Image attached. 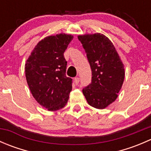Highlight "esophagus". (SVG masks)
<instances>
[{"instance_id": "1", "label": "esophagus", "mask_w": 151, "mask_h": 151, "mask_svg": "<svg viewBox=\"0 0 151 151\" xmlns=\"http://www.w3.org/2000/svg\"><path fill=\"white\" fill-rule=\"evenodd\" d=\"M74 83H75L76 85H78L79 83H80V78L79 77H75L74 78Z\"/></svg>"}]
</instances>
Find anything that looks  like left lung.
<instances>
[{
    "mask_svg": "<svg viewBox=\"0 0 151 151\" xmlns=\"http://www.w3.org/2000/svg\"><path fill=\"white\" fill-rule=\"evenodd\" d=\"M78 39L92 71L91 83L83 93L91 106L104 109L118 98L124 80V66L113 44L104 35H80Z\"/></svg>",
    "mask_w": 151,
    "mask_h": 151,
    "instance_id": "obj_1",
    "label": "left lung"
}]
</instances>
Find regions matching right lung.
I'll list each match as a JSON object with an SVG mask.
<instances>
[{
	"label": "right lung",
	"mask_w": 151,
	"mask_h": 151,
	"mask_svg": "<svg viewBox=\"0 0 151 151\" xmlns=\"http://www.w3.org/2000/svg\"><path fill=\"white\" fill-rule=\"evenodd\" d=\"M73 39L60 33L41 40L25 63L27 83L36 101L49 111L64 107L72 89V79L66 75L65 50Z\"/></svg>",
	"instance_id": "1"
}]
</instances>
